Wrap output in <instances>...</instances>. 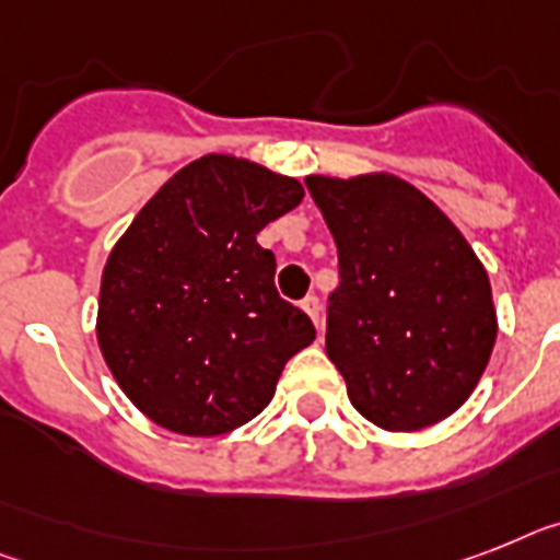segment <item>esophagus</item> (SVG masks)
Returning <instances> with one entry per match:
<instances>
[{
    "instance_id": "34e87169",
    "label": "esophagus",
    "mask_w": 560,
    "mask_h": 560,
    "mask_svg": "<svg viewBox=\"0 0 560 560\" xmlns=\"http://www.w3.org/2000/svg\"><path fill=\"white\" fill-rule=\"evenodd\" d=\"M300 306H303V312H306L308 317H312L314 326H317V329H320V326H323V320H320V300L314 298V294H308V298L303 300V303H300Z\"/></svg>"
}]
</instances>
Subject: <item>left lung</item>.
Here are the masks:
<instances>
[{
	"mask_svg": "<svg viewBox=\"0 0 560 560\" xmlns=\"http://www.w3.org/2000/svg\"><path fill=\"white\" fill-rule=\"evenodd\" d=\"M306 188L337 246L326 354L352 406L386 432L450 418L498 337L483 262L450 217L395 174H312Z\"/></svg>",
	"mask_w": 560,
	"mask_h": 560,
	"instance_id": "1",
	"label": "left lung"
}]
</instances>
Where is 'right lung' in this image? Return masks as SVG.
<instances>
[{
	"instance_id": "right-lung-1",
	"label": "right lung",
	"mask_w": 560,
	"mask_h": 560,
	"mask_svg": "<svg viewBox=\"0 0 560 560\" xmlns=\"http://www.w3.org/2000/svg\"><path fill=\"white\" fill-rule=\"evenodd\" d=\"M300 200L294 177L206 154L110 248L96 340L119 389L156 427L191 438L243 427L314 340L308 314L277 294L275 254L257 243Z\"/></svg>"
}]
</instances>
